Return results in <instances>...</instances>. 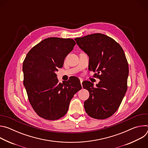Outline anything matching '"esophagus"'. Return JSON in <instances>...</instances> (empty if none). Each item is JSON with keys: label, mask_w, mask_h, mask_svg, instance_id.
<instances>
[{"label": "esophagus", "mask_w": 148, "mask_h": 148, "mask_svg": "<svg viewBox=\"0 0 148 148\" xmlns=\"http://www.w3.org/2000/svg\"><path fill=\"white\" fill-rule=\"evenodd\" d=\"M82 81H83V80H82V79H81V78H80V82H81V85H82Z\"/></svg>", "instance_id": "obj_1"}]
</instances>
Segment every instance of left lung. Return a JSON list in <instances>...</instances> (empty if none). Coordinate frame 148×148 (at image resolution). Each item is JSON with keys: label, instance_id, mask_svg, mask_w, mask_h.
<instances>
[{"label": "left lung", "instance_id": "left-lung-1", "mask_svg": "<svg viewBox=\"0 0 148 148\" xmlns=\"http://www.w3.org/2000/svg\"><path fill=\"white\" fill-rule=\"evenodd\" d=\"M75 40L89 57V70L96 71L94 77L100 79L95 87L90 81L82 82L90 92L84 103L86 112L95 119L108 118L117 111L127 90L129 67L125 53L113 38L101 33Z\"/></svg>", "mask_w": 148, "mask_h": 148}]
</instances>
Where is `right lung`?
<instances>
[{"label":"right lung","mask_w":148,"mask_h":148,"mask_svg":"<svg viewBox=\"0 0 148 148\" xmlns=\"http://www.w3.org/2000/svg\"><path fill=\"white\" fill-rule=\"evenodd\" d=\"M75 44L71 38L49 37L34 46L23 61V84L29 101L37 114L45 119L64 116L74 95L82 88L79 79L58 83L55 73Z\"/></svg>","instance_id":"obj_1"}]
</instances>
